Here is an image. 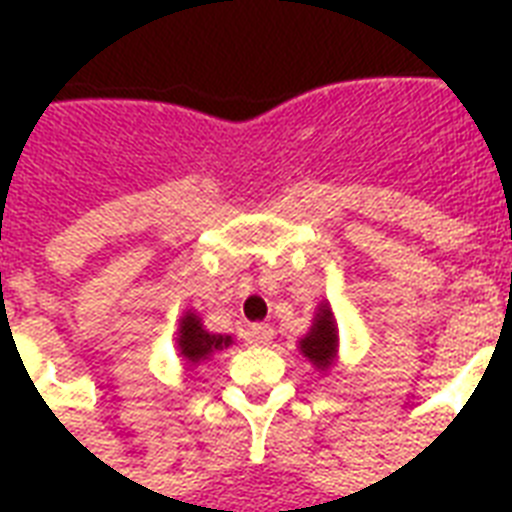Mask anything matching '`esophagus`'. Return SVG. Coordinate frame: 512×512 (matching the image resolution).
<instances>
[{
    "label": "esophagus",
    "mask_w": 512,
    "mask_h": 512,
    "mask_svg": "<svg viewBox=\"0 0 512 512\" xmlns=\"http://www.w3.org/2000/svg\"><path fill=\"white\" fill-rule=\"evenodd\" d=\"M271 340H273L271 324H252V329H249V342H255V345H268Z\"/></svg>",
    "instance_id": "1"
}]
</instances>
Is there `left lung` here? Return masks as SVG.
Masks as SVG:
<instances>
[{
  "mask_svg": "<svg viewBox=\"0 0 512 512\" xmlns=\"http://www.w3.org/2000/svg\"><path fill=\"white\" fill-rule=\"evenodd\" d=\"M300 350H303L305 356L311 358L319 369H327V366L332 364V358H335L337 350V327L329 308H321V313H316L313 329L305 335V340L300 342Z\"/></svg>",
  "mask_w": 512,
  "mask_h": 512,
  "instance_id": "1",
  "label": "left lung"
}]
</instances>
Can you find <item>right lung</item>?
Instances as JSON below:
<instances>
[{
	"label": "right lung",
	"mask_w": 512,
	"mask_h": 512,
	"mask_svg": "<svg viewBox=\"0 0 512 512\" xmlns=\"http://www.w3.org/2000/svg\"><path fill=\"white\" fill-rule=\"evenodd\" d=\"M177 342H180V353H183L191 364H199V361H204L209 353L228 348V345H231V337L209 335V332L201 329V321L196 319L193 313H188V316H183V321H180V337H177Z\"/></svg>",
	"instance_id": "1"
}]
</instances>
